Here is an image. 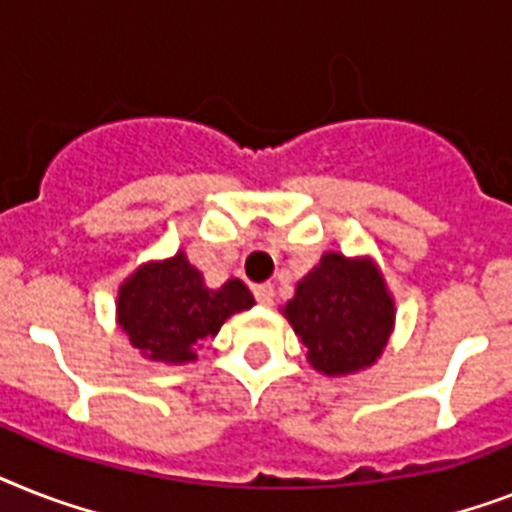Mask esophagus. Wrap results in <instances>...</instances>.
Returning <instances> with one entry per match:
<instances>
[{
	"instance_id": "esophagus-1",
	"label": "esophagus",
	"mask_w": 512,
	"mask_h": 512,
	"mask_svg": "<svg viewBox=\"0 0 512 512\" xmlns=\"http://www.w3.org/2000/svg\"><path fill=\"white\" fill-rule=\"evenodd\" d=\"M255 297H257V302H260V305L270 307V305H273V297H276V292H273V286H270V284H257L255 286Z\"/></svg>"
}]
</instances>
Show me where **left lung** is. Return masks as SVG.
I'll list each match as a JSON object with an SVG mask.
<instances>
[{"label": "left lung", "instance_id": "obj_1", "mask_svg": "<svg viewBox=\"0 0 512 512\" xmlns=\"http://www.w3.org/2000/svg\"><path fill=\"white\" fill-rule=\"evenodd\" d=\"M281 315L305 344L310 368L339 378L376 365L394 331L397 307L371 255L347 257L328 249L299 278Z\"/></svg>", "mask_w": 512, "mask_h": 512}]
</instances>
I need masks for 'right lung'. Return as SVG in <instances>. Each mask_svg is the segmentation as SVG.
<instances>
[{"label":"right lung","instance_id":"right-lung-1","mask_svg":"<svg viewBox=\"0 0 512 512\" xmlns=\"http://www.w3.org/2000/svg\"><path fill=\"white\" fill-rule=\"evenodd\" d=\"M255 305L239 278L213 289L189 263L184 249L173 257L147 260L120 284L115 323L141 357L162 365H189L197 360L220 326Z\"/></svg>","mask_w":512,"mask_h":512}]
</instances>
